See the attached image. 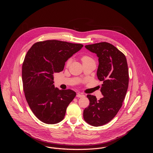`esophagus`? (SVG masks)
I'll return each mask as SVG.
<instances>
[{
	"label": "esophagus",
	"mask_w": 153,
	"mask_h": 153,
	"mask_svg": "<svg viewBox=\"0 0 153 153\" xmlns=\"http://www.w3.org/2000/svg\"><path fill=\"white\" fill-rule=\"evenodd\" d=\"M85 95L82 94H79V93H78L77 95H76V97L78 98H81V97H84Z\"/></svg>",
	"instance_id": "1"
}]
</instances>
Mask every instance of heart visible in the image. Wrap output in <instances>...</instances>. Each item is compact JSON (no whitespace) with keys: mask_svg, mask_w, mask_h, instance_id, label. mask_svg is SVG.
I'll list each match as a JSON object with an SVG mask.
<instances>
[{"mask_svg":"<svg viewBox=\"0 0 153 153\" xmlns=\"http://www.w3.org/2000/svg\"><path fill=\"white\" fill-rule=\"evenodd\" d=\"M81 60H82V63H83V62H85V61H87L88 60H91V58H89V56H84L82 58ZM71 59H68V61L66 62V66L69 65L70 64H71Z\"/></svg>","mask_w":153,"mask_h":153,"instance_id":"obj_1","label":"heart"}]
</instances>
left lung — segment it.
I'll return each instance as SVG.
<instances>
[{"label": "left lung", "instance_id": "obj_1", "mask_svg": "<svg viewBox=\"0 0 153 153\" xmlns=\"http://www.w3.org/2000/svg\"><path fill=\"white\" fill-rule=\"evenodd\" d=\"M85 47L98 58L97 75L103 82L101 92L104 97L98 100L88 95L90 102L83 117L88 124L98 127L109 123L122 106L128 87V65L124 54L112 44L104 42Z\"/></svg>", "mask_w": 153, "mask_h": 153}]
</instances>
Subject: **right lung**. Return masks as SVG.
Returning <instances> with one entry per match:
<instances>
[{
    "label": "right lung",
    "instance_id": "add662e5",
    "mask_svg": "<svg viewBox=\"0 0 153 153\" xmlns=\"http://www.w3.org/2000/svg\"><path fill=\"white\" fill-rule=\"evenodd\" d=\"M83 45L48 40L32 45L22 65V82L26 100L35 115L42 122L61 121L76 96L71 89H59L53 85V74L62 71L66 61Z\"/></svg>",
    "mask_w": 153,
    "mask_h": 153
}]
</instances>
